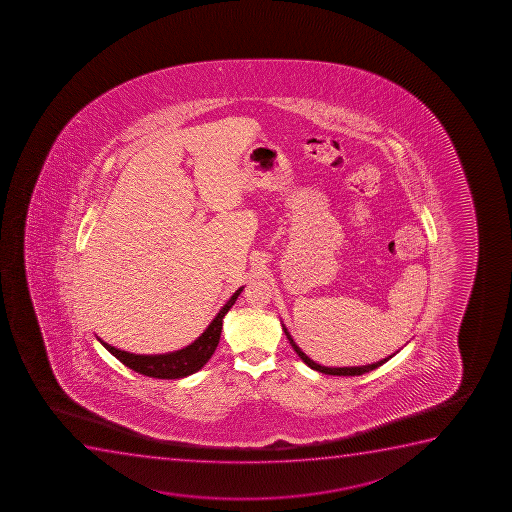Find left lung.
<instances>
[{
    "instance_id": "8db88e82",
    "label": "left lung",
    "mask_w": 512,
    "mask_h": 512,
    "mask_svg": "<svg viewBox=\"0 0 512 512\" xmlns=\"http://www.w3.org/2000/svg\"><path fill=\"white\" fill-rule=\"evenodd\" d=\"M284 332H286V336H288L289 343H291V346L295 348V351L296 353H298V356H300L301 360L305 361L308 367L313 368V370H317V372L325 373V375H344V377H348V375H351V377H355V375H363V373L372 372V370H375V368L380 367V365H384L385 361H389V358H392L391 355L389 356V358H384V360L377 361V363H372V365H365V367H322V365H319V363H315V361L310 360V358H308V356L305 355V353H303V351H301V349L298 348V346H296L295 341L291 339V336H289V332L286 331V327H284Z\"/></svg>"
}]
</instances>
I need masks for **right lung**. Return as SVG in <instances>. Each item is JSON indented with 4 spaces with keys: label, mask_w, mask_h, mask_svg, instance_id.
Wrapping results in <instances>:
<instances>
[{
    "label": "right lung",
    "mask_w": 512,
    "mask_h": 512,
    "mask_svg": "<svg viewBox=\"0 0 512 512\" xmlns=\"http://www.w3.org/2000/svg\"><path fill=\"white\" fill-rule=\"evenodd\" d=\"M241 291L243 288L238 289L235 295L229 298L228 303L221 308L216 319L212 320L211 325L205 329L204 334L197 341H193L190 346L175 351V353L151 356L133 355V353L113 348L111 344L104 343L101 339L99 341L125 367L132 368L133 372L142 373V375L154 377V379H183L187 375L199 372L200 368L204 367L209 358L214 355L219 337H221V329H223V317L228 313L229 308L235 305L236 298Z\"/></svg>",
    "instance_id": "right-lung-1"
}]
</instances>
